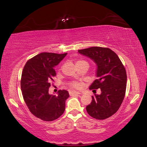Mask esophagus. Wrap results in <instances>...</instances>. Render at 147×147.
I'll use <instances>...</instances> for the list:
<instances>
[{
  "instance_id": "1",
  "label": "esophagus",
  "mask_w": 147,
  "mask_h": 147,
  "mask_svg": "<svg viewBox=\"0 0 147 147\" xmlns=\"http://www.w3.org/2000/svg\"><path fill=\"white\" fill-rule=\"evenodd\" d=\"M80 93L79 92H76V91H73V90H71V91L69 92V94H70L71 96H73V95H74V94H80Z\"/></svg>"
}]
</instances>
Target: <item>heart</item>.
Segmentation results:
<instances>
[{
  "instance_id": "obj_1",
  "label": "heart",
  "mask_w": 147,
  "mask_h": 147,
  "mask_svg": "<svg viewBox=\"0 0 147 147\" xmlns=\"http://www.w3.org/2000/svg\"><path fill=\"white\" fill-rule=\"evenodd\" d=\"M87 63V62H85L84 60H78V62H76V64L77 63ZM71 86L74 88H78L80 87V84L77 82H73L71 84Z\"/></svg>"
}]
</instances>
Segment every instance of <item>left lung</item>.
Masks as SVG:
<instances>
[{
    "instance_id": "left-lung-1",
    "label": "left lung",
    "mask_w": 147,
    "mask_h": 147,
    "mask_svg": "<svg viewBox=\"0 0 147 147\" xmlns=\"http://www.w3.org/2000/svg\"><path fill=\"white\" fill-rule=\"evenodd\" d=\"M78 53L90 58L96 64L97 79L89 89L101 94L92 96V101L86 107L89 115L97 119H105L115 114L124 99L127 86V73L122 62L109 48L91 47L78 50Z\"/></svg>"
}]
</instances>
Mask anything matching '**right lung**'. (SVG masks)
Segmentation results:
<instances>
[{
  "instance_id": "add662e5",
  "label": "right lung",
  "mask_w": 147,
  "mask_h": 147,
  "mask_svg": "<svg viewBox=\"0 0 147 147\" xmlns=\"http://www.w3.org/2000/svg\"><path fill=\"white\" fill-rule=\"evenodd\" d=\"M67 54L40 53L24 67L20 82L24 100L31 113L43 121H53L64 113L68 91L60 90L57 95H53L49 93V88L56 76L54 67Z\"/></svg>"
}]
</instances>
